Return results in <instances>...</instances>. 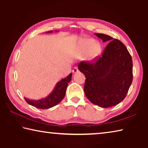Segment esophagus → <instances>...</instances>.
Returning a JSON list of instances; mask_svg holds the SVG:
<instances>
[{
	"label": "esophagus",
	"instance_id": "esophagus-1",
	"mask_svg": "<svg viewBox=\"0 0 148 148\" xmlns=\"http://www.w3.org/2000/svg\"><path fill=\"white\" fill-rule=\"evenodd\" d=\"M72 72L73 74H76V73H77V72H79V70L77 68V67H75V68H74L73 70H72Z\"/></svg>",
	"mask_w": 148,
	"mask_h": 148
}]
</instances>
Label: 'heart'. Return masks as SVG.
I'll use <instances>...</instances> for the list:
<instances>
[{
	"mask_svg": "<svg viewBox=\"0 0 148 148\" xmlns=\"http://www.w3.org/2000/svg\"><path fill=\"white\" fill-rule=\"evenodd\" d=\"M102 52V46L100 42H95L91 38L82 40L77 47V55L85 56L87 53V58L89 61H94L100 56Z\"/></svg>",
	"mask_w": 148,
	"mask_h": 148,
	"instance_id": "1",
	"label": "heart"
}]
</instances>
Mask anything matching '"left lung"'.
<instances>
[{"mask_svg": "<svg viewBox=\"0 0 148 148\" xmlns=\"http://www.w3.org/2000/svg\"><path fill=\"white\" fill-rule=\"evenodd\" d=\"M95 35L109 43L96 62H80L78 69L86 76L84 92L90 102L102 108L112 107L123 101L132 84V57L119 40L104 34Z\"/></svg>", "mask_w": 148, "mask_h": 148, "instance_id": "8db88e82", "label": "left lung"}]
</instances>
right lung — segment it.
Masks as SVG:
<instances>
[{
	"mask_svg": "<svg viewBox=\"0 0 148 148\" xmlns=\"http://www.w3.org/2000/svg\"><path fill=\"white\" fill-rule=\"evenodd\" d=\"M53 31H50L46 32V33H52ZM58 32V31H56ZM72 79V73L70 74L66 77L60 79L56 84L50 94L44 98L39 100H32L24 97L27 103L32 105L37 108L40 109H48L58 104L65 96L66 90L68 86V84L70 83Z\"/></svg>",
	"mask_w": 148,
	"mask_h": 148,
	"instance_id": "1",
	"label": "right lung"
}]
</instances>
